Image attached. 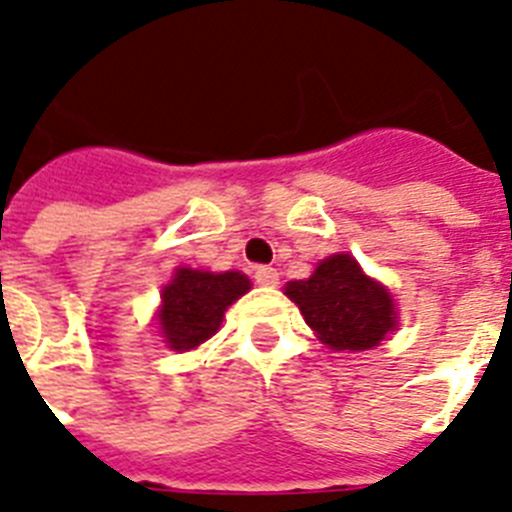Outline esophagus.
Instances as JSON below:
<instances>
[{
    "label": "esophagus",
    "mask_w": 512,
    "mask_h": 512,
    "mask_svg": "<svg viewBox=\"0 0 512 512\" xmlns=\"http://www.w3.org/2000/svg\"><path fill=\"white\" fill-rule=\"evenodd\" d=\"M253 279H256V285H261V287H277L279 285V274H277V269H272V266H259V269L253 272Z\"/></svg>",
    "instance_id": "34e87169"
}]
</instances>
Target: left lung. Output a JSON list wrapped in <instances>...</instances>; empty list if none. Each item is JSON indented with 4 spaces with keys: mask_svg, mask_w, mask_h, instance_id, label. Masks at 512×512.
Returning <instances> with one entry per match:
<instances>
[{
    "mask_svg": "<svg viewBox=\"0 0 512 512\" xmlns=\"http://www.w3.org/2000/svg\"><path fill=\"white\" fill-rule=\"evenodd\" d=\"M285 295L334 352L378 347L399 323L391 292L362 272L349 253H334L308 279L287 282Z\"/></svg>",
    "mask_w": 512,
    "mask_h": 512,
    "instance_id": "left-lung-1",
    "label": "left lung"
}]
</instances>
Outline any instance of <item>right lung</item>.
<instances>
[{"label": "right lung", "mask_w": 512, "mask_h": 512, "mask_svg": "<svg viewBox=\"0 0 512 512\" xmlns=\"http://www.w3.org/2000/svg\"><path fill=\"white\" fill-rule=\"evenodd\" d=\"M251 290V279L240 272H202L181 266L163 287L157 323L163 339L176 352H189L217 334L225 310Z\"/></svg>", "instance_id": "right-lung-1"}]
</instances>
